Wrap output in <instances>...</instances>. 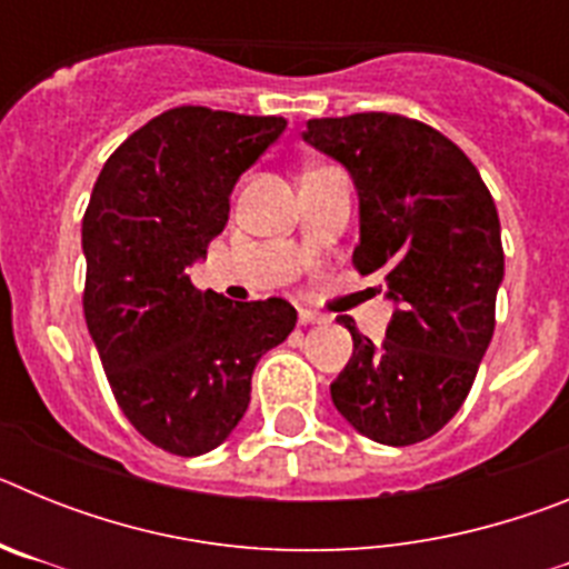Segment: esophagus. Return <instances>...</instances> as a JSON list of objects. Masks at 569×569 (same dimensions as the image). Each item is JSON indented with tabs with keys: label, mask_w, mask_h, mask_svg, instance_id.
I'll return each mask as SVG.
<instances>
[{
	"label": "esophagus",
	"mask_w": 569,
	"mask_h": 569,
	"mask_svg": "<svg viewBox=\"0 0 569 569\" xmlns=\"http://www.w3.org/2000/svg\"><path fill=\"white\" fill-rule=\"evenodd\" d=\"M321 321H325V316L321 313H316V310H308V308H299V325L308 328V325H321Z\"/></svg>",
	"instance_id": "esophagus-1"
}]
</instances>
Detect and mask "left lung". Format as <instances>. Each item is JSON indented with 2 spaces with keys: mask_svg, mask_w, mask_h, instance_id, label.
I'll return each mask as SVG.
<instances>
[{
  "mask_svg": "<svg viewBox=\"0 0 569 569\" xmlns=\"http://www.w3.org/2000/svg\"><path fill=\"white\" fill-rule=\"evenodd\" d=\"M301 136L353 176V268L385 273L399 305L381 345L339 319L353 356L330 385L336 410L379 445L430 439L465 405L496 328L505 250L490 190L465 150L419 119H310Z\"/></svg>",
  "mask_w": 569,
  "mask_h": 569,
  "instance_id": "8db88e82",
  "label": "left lung"
}]
</instances>
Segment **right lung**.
<instances>
[{
  "instance_id": "1",
  "label": "right lung",
  "mask_w": 569,
  "mask_h": 569,
  "mask_svg": "<svg viewBox=\"0 0 569 569\" xmlns=\"http://www.w3.org/2000/svg\"><path fill=\"white\" fill-rule=\"evenodd\" d=\"M281 116L170 108L110 153L82 219L84 321L130 425L173 456L222 445L253 367L296 328L284 299L230 301L188 268L230 213V190L284 133Z\"/></svg>"
}]
</instances>
